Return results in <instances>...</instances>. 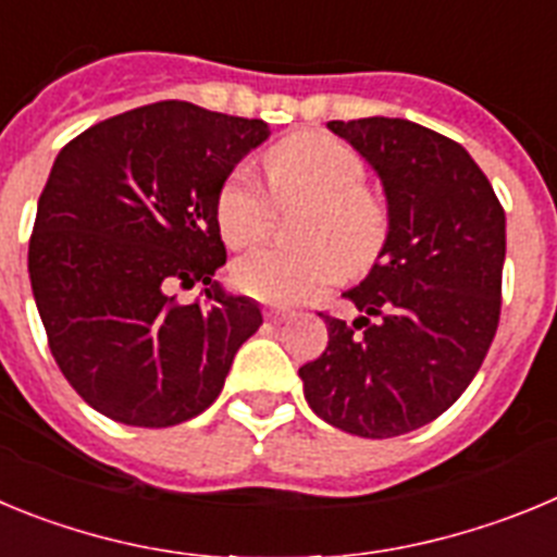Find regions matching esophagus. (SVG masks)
Here are the masks:
<instances>
[{"instance_id": "obj_1", "label": "esophagus", "mask_w": 557, "mask_h": 557, "mask_svg": "<svg viewBox=\"0 0 557 557\" xmlns=\"http://www.w3.org/2000/svg\"><path fill=\"white\" fill-rule=\"evenodd\" d=\"M264 318H268V323H273V326H282L284 321H289V318H293V312H289V309L270 307V309H264Z\"/></svg>"}]
</instances>
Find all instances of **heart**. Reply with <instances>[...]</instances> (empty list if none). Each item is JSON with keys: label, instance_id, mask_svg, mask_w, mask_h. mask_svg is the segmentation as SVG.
Listing matches in <instances>:
<instances>
[{"label": "heart", "instance_id": "b5f03b06", "mask_svg": "<svg viewBox=\"0 0 557 557\" xmlns=\"http://www.w3.org/2000/svg\"><path fill=\"white\" fill-rule=\"evenodd\" d=\"M264 190L275 209L307 203L293 225L298 248H264L231 264V284L262 304L289 307L312 301L339 273L371 268L391 234L385 198L366 186V161L323 133H298L262 161ZM245 170L223 181L214 220L234 250L268 234L273 209Z\"/></svg>", "mask_w": 557, "mask_h": 557}]
</instances>
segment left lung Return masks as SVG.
I'll return each mask as SVG.
<instances>
[{"instance_id": "8db88e82", "label": "left lung", "mask_w": 557, "mask_h": 557, "mask_svg": "<svg viewBox=\"0 0 557 557\" xmlns=\"http://www.w3.org/2000/svg\"><path fill=\"white\" fill-rule=\"evenodd\" d=\"M376 170L391 234L348 289L351 323L298 371L314 416L359 437L435 421L471 385L499 326L505 209L466 147L410 120L329 122Z\"/></svg>"}]
</instances>
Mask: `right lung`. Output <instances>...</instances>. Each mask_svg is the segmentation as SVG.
<instances>
[{
  "mask_svg": "<svg viewBox=\"0 0 557 557\" xmlns=\"http://www.w3.org/2000/svg\"><path fill=\"white\" fill-rule=\"evenodd\" d=\"M268 122L152 102L58 152L29 236V284L49 351L88 407L127 426H175L220 396L262 309L214 278V203ZM205 284L203 305L169 287Z\"/></svg>",
  "mask_w": 557,
  "mask_h": 557,
  "instance_id": "right-lung-1",
  "label": "right lung"
}]
</instances>
